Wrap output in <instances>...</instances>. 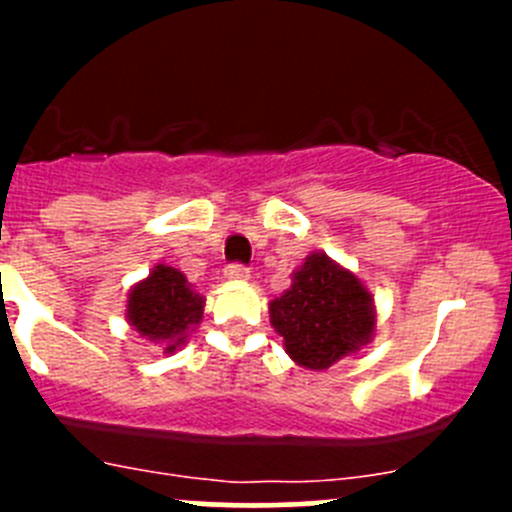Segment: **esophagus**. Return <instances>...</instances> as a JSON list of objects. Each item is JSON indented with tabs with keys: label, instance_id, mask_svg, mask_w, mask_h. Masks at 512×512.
Returning <instances> with one entry per match:
<instances>
[{
	"label": "esophagus",
	"instance_id": "obj_1",
	"mask_svg": "<svg viewBox=\"0 0 512 512\" xmlns=\"http://www.w3.org/2000/svg\"><path fill=\"white\" fill-rule=\"evenodd\" d=\"M225 277L227 280H235V282H245V280H250V270H247L245 265H227L225 267Z\"/></svg>",
	"mask_w": 512,
	"mask_h": 512
}]
</instances>
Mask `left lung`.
Segmentation results:
<instances>
[{"instance_id": "8db88e82", "label": "left lung", "mask_w": 512, "mask_h": 512, "mask_svg": "<svg viewBox=\"0 0 512 512\" xmlns=\"http://www.w3.org/2000/svg\"><path fill=\"white\" fill-rule=\"evenodd\" d=\"M270 322L294 364L324 371L371 342L376 307L354 272L312 252L292 272V287L270 302Z\"/></svg>"}]
</instances>
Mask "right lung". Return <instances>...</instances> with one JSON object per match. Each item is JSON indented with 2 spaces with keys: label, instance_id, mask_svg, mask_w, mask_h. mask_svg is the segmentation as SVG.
<instances>
[{
  "label": "right lung",
  "instance_id": "right-lung-1",
  "mask_svg": "<svg viewBox=\"0 0 512 512\" xmlns=\"http://www.w3.org/2000/svg\"><path fill=\"white\" fill-rule=\"evenodd\" d=\"M203 307L205 297L195 292L183 272L156 265L128 292L126 319L143 339L163 347V354H173L200 324Z\"/></svg>",
  "mask_w": 512,
  "mask_h": 512
}]
</instances>
